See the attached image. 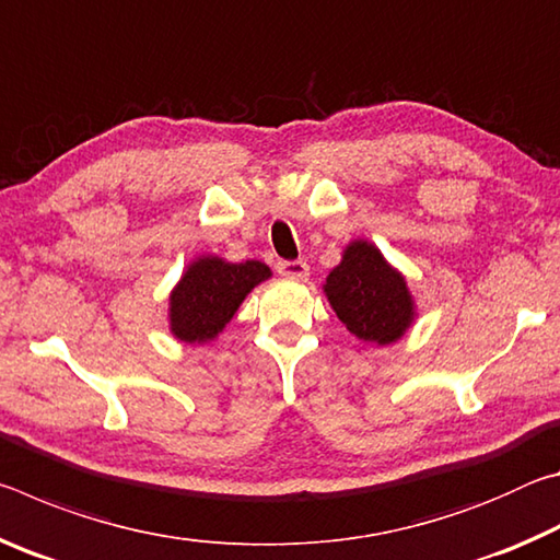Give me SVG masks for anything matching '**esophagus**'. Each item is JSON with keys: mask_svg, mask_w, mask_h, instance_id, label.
<instances>
[{"mask_svg": "<svg viewBox=\"0 0 560 560\" xmlns=\"http://www.w3.org/2000/svg\"><path fill=\"white\" fill-rule=\"evenodd\" d=\"M277 271L281 277H289V279H306L308 277V264L306 261H279L277 264Z\"/></svg>", "mask_w": 560, "mask_h": 560, "instance_id": "1", "label": "esophagus"}]
</instances>
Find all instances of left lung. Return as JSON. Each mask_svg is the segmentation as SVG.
Segmentation results:
<instances>
[{"label":"left lung","mask_w":560,"mask_h":560,"mask_svg":"<svg viewBox=\"0 0 560 560\" xmlns=\"http://www.w3.org/2000/svg\"><path fill=\"white\" fill-rule=\"evenodd\" d=\"M324 293L350 334L365 343H395L415 320L405 277L365 240L346 246L343 259L326 277Z\"/></svg>","instance_id":"8db88e82"}]
</instances>
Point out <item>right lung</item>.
Here are the masks:
<instances>
[{"instance_id": "add662e5", "label": "right lung", "mask_w": 560, "mask_h": 560, "mask_svg": "<svg viewBox=\"0 0 560 560\" xmlns=\"http://www.w3.org/2000/svg\"><path fill=\"white\" fill-rule=\"evenodd\" d=\"M271 277L261 261L232 264L200 257L170 293V330L185 343H207L222 334L254 287Z\"/></svg>"}]
</instances>
